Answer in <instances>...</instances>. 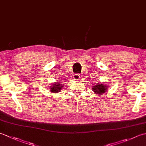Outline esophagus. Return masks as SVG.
<instances>
[{"label":"esophagus","mask_w":146,"mask_h":146,"mask_svg":"<svg viewBox=\"0 0 146 146\" xmlns=\"http://www.w3.org/2000/svg\"><path fill=\"white\" fill-rule=\"evenodd\" d=\"M73 78L74 80H78L80 78V74L78 73H75L74 74V75H73Z\"/></svg>","instance_id":"obj_1"}]
</instances>
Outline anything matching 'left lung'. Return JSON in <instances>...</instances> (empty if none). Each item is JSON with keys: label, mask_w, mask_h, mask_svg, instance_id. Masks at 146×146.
I'll list each match as a JSON object with an SVG mask.
<instances>
[{"label": "left lung", "mask_w": 146, "mask_h": 146, "mask_svg": "<svg viewBox=\"0 0 146 146\" xmlns=\"http://www.w3.org/2000/svg\"><path fill=\"white\" fill-rule=\"evenodd\" d=\"M93 88V91H94L96 94L98 95H102L104 94L105 92H107V87L105 85H103L102 83H97Z\"/></svg>", "instance_id": "1"}]
</instances>
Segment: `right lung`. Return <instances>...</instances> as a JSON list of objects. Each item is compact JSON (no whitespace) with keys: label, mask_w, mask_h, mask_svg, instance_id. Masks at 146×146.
Listing matches in <instances>:
<instances>
[{"label":"right lung","mask_w":146,"mask_h":146,"mask_svg":"<svg viewBox=\"0 0 146 146\" xmlns=\"http://www.w3.org/2000/svg\"><path fill=\"white\" fill-rule=\"evenodd\" d=\"M53 85V86H51V89L50 90L52 93H58L59 92H60V90L62 89V87H63V85H60V83H56Z\"/></svg>","instance_id":"right-lung-1"}]
</instances>
